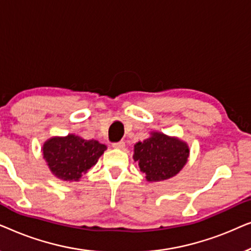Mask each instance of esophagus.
<instances>
[{"instance_id":"obj_1","label":"esophagus","mask_w":251,"mask_h":251,"mask_svg":"<svg viewBox=\"0 0 251 251\" xmlns=\"http://www.w3.org/2000/svg\"><path fill=\"white\" fill-rule=\"evenodd\" d=\"M125 146H126L125 142H119V143L113 144V147H114V149H116V150H123V149H125Z\"/></svg>"}]
</instances>
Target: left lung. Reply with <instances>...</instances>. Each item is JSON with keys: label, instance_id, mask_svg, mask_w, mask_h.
<instances>
[{"label": "left lung", "instance_id": "8db88e82", "mask_svg": "<svg viewBox=\"0 0 251 251\" xmlns=\"http://www.w3.org/2000/svg\"><path fill=\"white\" fill-rule=\"evenodd\" d=\"M190 156L188 144L178 137L151 131L150 137L133 146V160L150 183L177 176Z\"/></svg>", "mask_w": 251, "mask_h": 251}]
</instances>
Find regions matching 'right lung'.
<instances>
[{"label": "right lung", "mask_w": 251, "mask_h": 251, "mask_svg": "<svg viewBox=\"0 0 251 251\" xmlns=\"http://www.w3.org/2000/svg\"><path fill=\"white\" fill-rule=\"evenodd\" d=\"M107 146L95 139H84L75 133L53 136L42 146L43 159L51 174L64 181H78L98 162Z\"/></svg>", "instance_id": "add662e5"}]
</instances>
